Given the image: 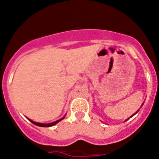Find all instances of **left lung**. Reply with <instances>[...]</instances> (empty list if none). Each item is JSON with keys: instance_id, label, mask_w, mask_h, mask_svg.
Listing matches in <instances>:
<instances>
[{"instance_id": "obj_1", "label": "left lung", "mask_w": 159, "mask_h": 159, "mask_svg": "<svg viewBox=\"0 0 159 159\" xmlns=\"http://www.w3.org/2000/svg\"><path fill=\"white\" fill-rule=\"evenodd\" d=\"M143 104H144V103H143ZM143 104H142V106H143ZM138 111H139V110H138V111H137V112H135V113H134V114H133V115H132V116H130V117H132V116H134V115H135V114H136V113H137V112H138ZM130 118H128V119H127V120H125V121H127V120H129V119H130Z\"/></svg>"}]
</instances>
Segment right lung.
Listing matches in <instances>:
<instances>
[{"label":"right lung","mask_w":159,"mask_h":159,"mask_svg":"<svg viewBox=\"0 0 159 159\" xmlns=\"http://www.w3.org/2000/svg\"><path fill=\"white\" fill-rule=\"evenodd\" d=\"M64 117H65V116H64V117H62L61 119H60V120H58L55 121V122H53V123H50V124H42V123H37V122H35V121L32 120H30V119L28 118V120H29V121H30L31 123H32L33 124H35V125L36 126H39V127H52V126L55 125V124H57V123H59L60 121H61L62 120H64Z\"/></svg>","instance_id":"right-lung-1"}]
</instances>
